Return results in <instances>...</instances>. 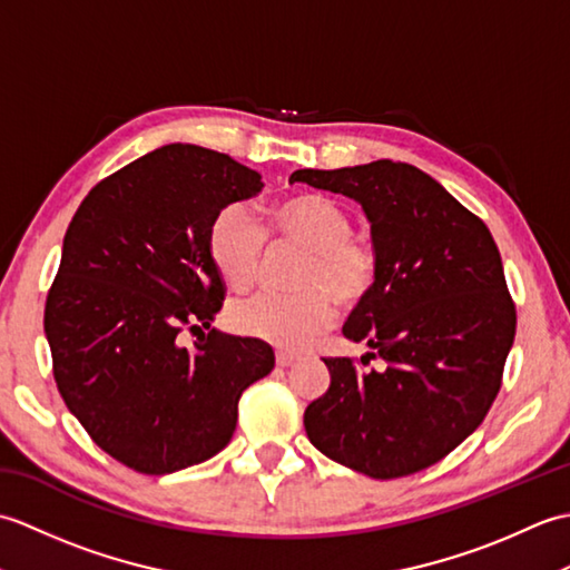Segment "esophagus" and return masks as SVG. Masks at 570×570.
<instances>
[{
  "mask_svg": "<svg viewBox=\"0 0 570 570\" xmlns=\"http://www.w3.org/2000/svg\"><path fill=\"white\" fill-rule=\"evenodd\" d=\"M298 360L296 353H288V350H276V365L278 367H288L294 365V362Z\"/></svg>",
  "mask_w": 570,
  "mask_h": 570,
  "instance_id": "obj_1",
  "label": "esophagus"
}]
</instances>
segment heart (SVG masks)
<instances>
[{"mask_svg":"<svg viewBox=\"0 0 570 570\" xmlns=\"http://www.w3.org/2000/svg\"><path fill=\"white\" fill-rule=\"evenodd\" d=\"M269 235L308 249L296 276L301 292L254 294L227 311L229 328L278 347H304L335 321V301L355 306L370 294L380 269L377 245L367 233L353 229L345 205L298 193L274 205ZM266 247V229L247 205L233 203L215 215L208 249L215 269L235 292L257 284Z\"/></svg>","mask_w":570,"mask_h":570,"instance_id":"heart-1","label":"heart"}]
</instances>
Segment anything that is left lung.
Here are the masks:
<instances>
[{
    "instance_id": "left-lung-1",
    "label": "left lung",
    "mask_w": 570,
    "mask_h": 570,
    "mask_svg": "<svg viewBox=\"0 0 570 570\" xmlns=\"http://www.w3.org/2000/svg\"><path fill=\"white\" fill-rule=\"evenodd\" d=\"M288 180L355 198L380 254L343 335L365 341L386 367L323 357L331 386L306 409L308 439L374 480L414 475L480 426L502 386L517 306L500 249L488 225L416 166L301 168Z\"/></svg>"
}]
</instances>
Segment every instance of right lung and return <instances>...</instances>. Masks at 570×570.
I'll return each instance as SVG.
<instances>
[{"label": "right lung", "instance_id": "obj_1", "mask_svg": "<svg viewBox=\"0 0 570 570\" xmlns=\"http://www.w3.org/2000/svg\"><path fill=\"white\" fill-rule=\"evenodd\" d=\"M259 190L227 154L168 144L102 178L66 229L43 311L53 380L90 439L144 475L223 451L242 392L274 370L266 343L210 328L225 301L210 223Z\"/></svg>", "mask_w": 570, "mask_h": 570}]
</instances>
